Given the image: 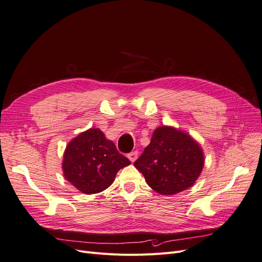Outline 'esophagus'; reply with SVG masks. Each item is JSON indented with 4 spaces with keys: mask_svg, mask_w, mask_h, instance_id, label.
<instances>
[{
    "mask_svg": "<svg viewBox=\"0 0 262 262\" xmlns=\"http://www.w3.org/2000/svg\"><path fill=\"white\" fill-rule=\"evenodd\" d=\"M127 157H128V159H129L132 162H134L137 158H138V152H137V150H134V152H132V153H129V154L127 155Z\"/></svg>",
    "mask_w": 262,
    "mask_h": 262,
    "instance_id": "1",
    "label": "esophagus"
}]
</instances>
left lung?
<instances>
[{"label": "left lung", "instance_id": "1", "mask_svg": "<svg viewBox=\"0 0 262 262\" xmlns=\"http://www.w3.org/2000/svg\"><path fill=\"white\" fill-rule=\"evenodd\" d=\"M134 166L154 191L173 195L193 186L204 167V153L188 134L160 126Z\"/></svg>", "mask_w": 262, "mask_h": 262}]
</instances>
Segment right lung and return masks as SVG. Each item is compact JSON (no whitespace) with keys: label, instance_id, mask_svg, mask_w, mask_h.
<instances>
[{"label":"right lung","instance_id":"add662e5","mask_svg":"<svg viewBox=\"0 0 262 262\" xmlns=\"http://www.w3.org/2000/svg\"><path fill=\"white\" fill-rule=\"evenodd\" d=\"M130 161L99 128L80 133L66 147L62 171L64 178L82 193H99L115 181L118 171Z\"/></svg>","mask_w":262,"mask_h":262}]
</instances>
